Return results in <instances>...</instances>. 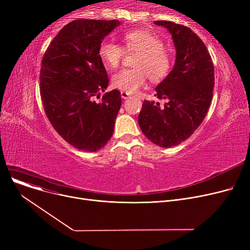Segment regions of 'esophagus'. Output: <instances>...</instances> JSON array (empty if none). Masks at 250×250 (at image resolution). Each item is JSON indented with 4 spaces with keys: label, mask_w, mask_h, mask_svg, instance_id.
<instances>
[{
    "label": "esophagus",
    "mask_w": 250,
    "mask_h": 250,
    "mask_svg": "<svg viewBox=\"0 0 250 250\" xmlns=\"http://www.w3.org/2000/svg\"><path fill=\"white\" fill-rule=\"evenodd\" d=\"M121 95H122V98H124V99H127L129 97V94L126 93V92H124V91L121 92Z\"/></svg>",
    "instance_id": "1"
}]
</instances>
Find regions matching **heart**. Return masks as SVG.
<instances>
[{"label":"heart","mask_w":250,"mask_h":250,"mask_svg":"<svg viewBox=\"0 0 250 250\" xmlns=\"http://www.w3.org/2000/svg\"><path fill=\"white\" fill-rule=\"evenodd\" d=\"M124 48L128 52H138L133 70H122L112 76L111 84L114 88L134 94L146 85L148 76L153 81H160L171 70L172 58L164 49V43L154 33L134 29L123 35ZM123 46L111 41L101 42L98 56L109 70L116 69L122 62L125 50Z\"/></svg>","instance_id":"1"}]
</instances>
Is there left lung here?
<instances>
[{
	"label": "left lung",
	"instance_id": "8db88e82",
	"mask_svg": "<svg viewBox=\"0 0 250 250\" xmlns=\"http://www.w3.org/2000/svg\"><path fill=\"white\" fill-rule=\"evenodd\" d=\"M173 39L176 59L172 71L156 87L160 103L144 100L139 114L143 134L155 145L170 148L188 139L200 126L213 98L214 64L202 39L185 25L155 21Z\"/></svg>",
	"mask_w": 250,
	"mask_h": 250
}]
</instances>
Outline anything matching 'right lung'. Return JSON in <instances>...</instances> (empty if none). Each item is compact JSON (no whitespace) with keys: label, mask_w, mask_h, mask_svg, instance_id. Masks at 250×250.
Masks as SVG:
<instances>
[{"label":"right lung","mask_w":250,"mask_h":250,"mask_svg":"<svg viewBox=\"0 0 250 250\" xmlns=\"http://www.w3.org/2000/svg\"><path fill=\"white\" fill-rule=\"evenodd\" d=\"M120 24L74 20L52 39L42 61L39 85L45 114L58 134L79 150L95 152L113 134L121 92H106L99 102L94 97L108 86L98 46Z\"/></svg>","instance_id":"right-lung-1"}]
</instances>
